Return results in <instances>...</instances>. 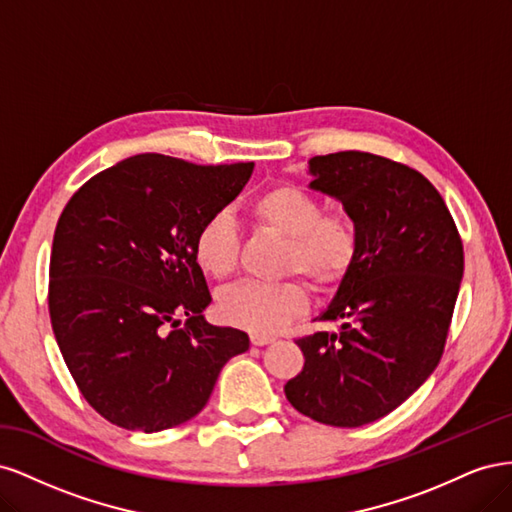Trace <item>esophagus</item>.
<instances>
[{
  "instance_id": "obj_1",
  "label": "esophagus",
  "mask_w": 512,
  "mask_h": 512,
  "mask_svg": "<svg viewBox=\"0 0 512 512\" xmlns=\"http://www.w3.org/2000/svg\"><path fill=\"white\" fill-rule=\"evenodd\" d=\"M271 342H275L273 335H267V333H252V344H254V346H267V344H271Z\"/></svg>"
}]
</instances>
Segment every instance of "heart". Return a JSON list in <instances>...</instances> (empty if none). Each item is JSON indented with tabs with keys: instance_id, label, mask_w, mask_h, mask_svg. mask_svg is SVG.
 Segmentation results:
<instances>
[{
	"instance_id": "1",
	"label": "heart",
	"mask_w": 512,
	"mask_h": 512,
	"mask_svg": "<svg viewBox=\"0 0 512 512\" xmlns=\"http://www.w3.org/2000/svg\"><path fill=\"white\" fill-rule=\"evenodd\" d=\"M252 222L286 239L284 273H301L320 292L342 284L361 252V232L350 215L327 213L322 200L294 183H277L250 205ZM239 237L228 215L215 213L194 235L196 265L213 280L237 269ZM307 286L299 277L265 284L241 282L220 294L222 320L252 333H273L307 307Z\"/></svg>"
}]
</instances>
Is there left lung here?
Returning <instances> with one entry per match:
<instances>
[{
    "label": "left lung",
    "mask_w": 512,
    "mask_h": 512,
    "mask_svg": "<svg viewBox=\"0 0 512 512\" xmlns=\"http://www.w3.org/2000/svg\"><path fill=\"white\" fill-rule=\"evenodd\" d=\"M314 190L342 200L361 252L316 318L339 333L297 339L305 365L290 404L333 427L393 412L438 367L463 277V243L444 198L418 170L365 151L309 160Z\"/></svg>",
    "instance_id": "obj_1"
}]
</instances>
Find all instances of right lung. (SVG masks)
<instances>
[{"label":"right lung","instance_id":"right-lung-1","mask_svg":"<svg viewBox=\"0 0 512 512\" xmlns=\"http://www.w3.org/2000/svg\"><path fill=\"white\" fill-rule=\"evenodd\" d=\"M252 170L141 153L91 177L61 211L51 324L76 386L108 423L153 433L190 421L226 361L250 348L247 333L203 318L211 294L194 235Z\"/></svg>","mask_w":512,"mask_h":512}]
</instances>
